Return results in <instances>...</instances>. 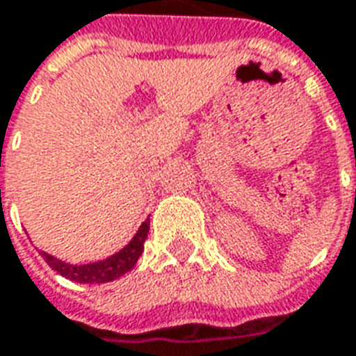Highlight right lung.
Listing matches in <instances>:
<instances>
[{
	"mask_svg": "<svg viewBox=\"0 0 356 356\" xmlns=\"http://www.w3.org/2000/svg\"><path fill=\"white\" fill-rule=\"evenodd\" d=\"M147 233H149V218L144 224L140 225L138 233L132 237L129 245L124 246L123 250L113 254L110 258L102 261H95V264H85V266H72V264H64V261L56 260L51 254L41 252L45 258L49 267H53L56 273L66 277L70 281L75 282H87V284H100V282H110L119 279L121 275L131 271L134 264L138 261L140 254L144 252V243H146Z\"/></svg>",
	"mask_w": 356,
	"mask_h": 356,
	"instance_id": "1",
	"label": "right lung"
}]
</instances>
